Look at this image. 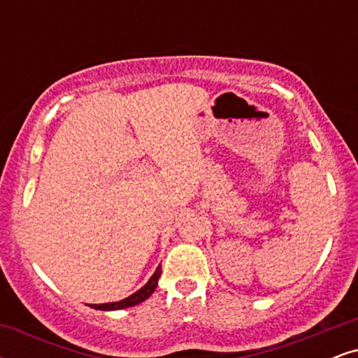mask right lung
Wrapping results in <instances>:
<instances>
[{
	"mask_svg": "<svg viewBox=\"0 0 358 358\" xmlns=\"http://www.w3.org/2000/svg\"><path fill=\"white\" fill-rule=\"evenodd\" d=\"M162 276V266H158V269L155 271V274L151 276L150 281L146 282L145 286L141 287V289L136 291L134 294H131L129 298L122 299V301H116V303H104V305H90V308H94V310H104V311H109V310H122V308H129V306H134V305H139V303H143L145 299H148L153 294V291L156 289V286H158V279Z\"/></svg>",
	"mask_w": 358,
	"mask_h": 358,
	"instance_id": "1",
	"label": "right lung"
}]
</instances>
